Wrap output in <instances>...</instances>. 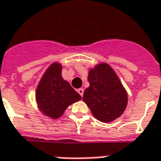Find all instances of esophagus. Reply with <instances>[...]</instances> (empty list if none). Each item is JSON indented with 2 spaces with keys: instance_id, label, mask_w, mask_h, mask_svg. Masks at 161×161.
<instances>
[{
  "instance_id": "34e87169",
  "label": "esophagus",
  "mask_w": 161,
  "mask_h": 161,
  "mask_svg": "<svg viewBox=\"0 0 161 161\" xmlns=\"http://www.w3.org/2000/svg\"><path fill=\"white\" fill-rule=\"evenodd\" d=\"M78 93H79V94H80V96L81 97H83V92H84V90H83V88H78Z\"/></svg>"
}]
</instances>
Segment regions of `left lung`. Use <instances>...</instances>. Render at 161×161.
<instances>
[{
	"instance_id": "left-lung-1",
	"label": "left lung",
	"mask_w": 161,
	"mask_h": 161,
	"mask_svg": "<svg viewBox=\"0 0 161 161\" xmlns=\"http://www.w3.org/2000/svg\"><path fill=\"white\" fill-rule=\"evenodd\" d=\"M89 87L83 100L94 117L108 123L120 117L127 106L128 95L117 74L107 63H100L88 72Z\"/></svg>"
}]
</instances>
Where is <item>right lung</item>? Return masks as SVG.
I'll use <instances>...</instances> for the list:
<instances>
[{"instance_id":"1","label":"right lung","mask_w":161,"mask_h":161,"mask_svg":"<svg viewBox=\"0 0 161 161\" xmlns=\"http://www.w3.org/2000/svg\"><path fill=\"white\" fill-rule=\"evenodd\" d=\"M39 109L53 119L61 117L66 108L81 99V96L62 78V65L51 64L39 82L36 91Z\"/></svg>"}]
</instances>
